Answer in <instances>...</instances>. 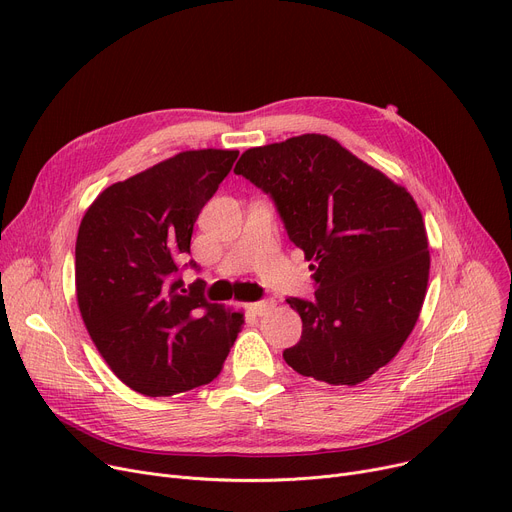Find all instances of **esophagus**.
I'll return each mask as SVG.
<instances>
[{
	"mask_svg": "<svg viewBox=\"0 0 512 512\" xmlns=\"http://www.w3.org/2000/svg\"><path fill=\"white\" fill-rule=\"evenodd\" d=\"M274 303L272 301H257V303H251L249 309L253 315H263L267 309H270Z\"/></svg>",
	"mask_w": 512,
	"mask_h": 512,
	"instance_id": "1",
	"label": "esophagus"
}]
</instances>
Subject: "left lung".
<instances>
[{"instance_id":"obj_1","label":"left lung","mask_w":512,"mask_h":512,"mask_svg":"<svg viewBox=\"0 0 512 512\" xmlns=\"http://www.w3.org/2000/svg\"><path fill=\"white\" fill-rule=\"evenodd\" d=\"M234 174L274 201L311 261L315 297L286 299L303 334L284 361L334 386L365 382L396 357L425 299L429 251L417 203L326 134L249 149Z\"/></svg>"}]
</instances>
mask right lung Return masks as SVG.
I'll return each mask as SVG.
<instances>
[{
	"label": "right lung",
	"instance_id": "obj_1",
	"mask_svg": "<svg viewBox=\"0 0 512 512\" xmlns=\"http://www.w3.org/2000/svg\"><path fill=\"white\" fill-rule=\"evenodd\" d=\"M238 151H184L107 186L76 238V299L97 351L145 396H172L218 378L242 315L188 288L193 226Z\"/></svg>",
	"mask_w": 512,
	"mask_h": 512
}]
</instances>
